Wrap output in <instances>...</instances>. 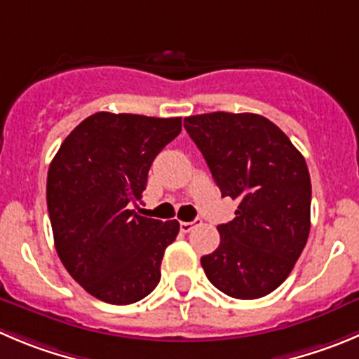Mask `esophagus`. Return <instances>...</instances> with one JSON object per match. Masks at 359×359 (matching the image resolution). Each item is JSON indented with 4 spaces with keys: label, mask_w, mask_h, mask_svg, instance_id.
I'll use <instances>...</instances> for the list:
<instances>
[{
    "label": "esophagus",
    "mask_w": 359,
    "mask_h": 359,
    "mask_svg": "<svg viewBox=\"0 0 359 359\" xmlns=\"http://www.w3.org/2000/svg\"><path fill=\"white\" fill-rule=\"evenodd\" d=\"M201 220H192V222H180V229H182V233H190L194 227L199 225Z\"/></svg>",
    "instance_id": "34e87169"
}]
</instances>
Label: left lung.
Wrapping results in <instances>:
<instances>
[{
    "mask_svg": "<svg viewBox=\"0 0 359 359\" xmlns=\"http://www.w3.org/2000/svg\"><path fill=\"white\" fill-rule=\"evenodd\" d=\"M222 197L238 201L236 217L218 225L220 245L201 257L224 294L257 299L289 276L310 233L312 185L305 158L268 118L210 112L185 118Z\"/></svg>",
    "mask_w": 359,
    "mask_h": 359,
    "instance_id": "obj_1",
    "label": "left lung"
}]
</instances>
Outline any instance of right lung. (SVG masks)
Here are the masks:
<instances>
[{
	"label": "right lung",
	"instance_id": "add662e5",
	"mask_svg": "<svg viewBox=\"0 0 359 359\" xmlns=\"http://www.w3.org/2000/svg\"><path fill=\"white\" fill-rule=\"evenodd\" d=\"M182 132V118L97 112L81 121L47 172L54 247L72 278L111 305L146 298L160 282L177 220L130 210L155 156Z\"/></svg>",
	"mask_w": 359,
	"mask_h": 359
}]
</instances>
